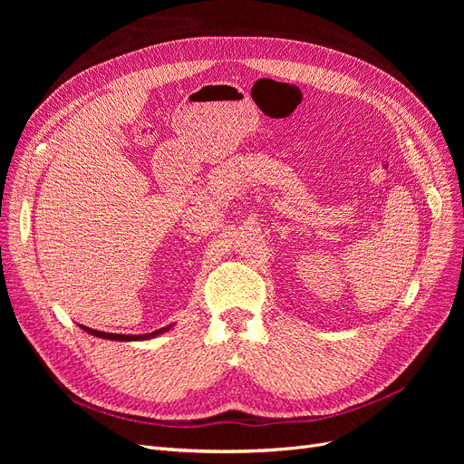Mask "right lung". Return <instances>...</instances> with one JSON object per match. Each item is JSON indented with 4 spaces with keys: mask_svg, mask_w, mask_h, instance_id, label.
Listing matches in <instances>:
<instances>
[{
    "mask_svg": "<svg viewBox=\"0 0 464 464\" xmlns=\"http://www.w3.org/2000/svg\"><path fill=\"white\" fill-rule=\"evenodd\" d=\"M82 327V331L93 334V336H100V338H107V340H118V343H133V340H149V338H156L160 336L161 333H167L173 325H167V327H161L154 333H144V334H116V333H103V331H95V329H90V327H84V325H79Z\"/></svg>",
    "mask_w": 464,
    "mask_h": 464,
    "instance_id": "add662e5",
    "label": "right lung"
}]
</instances>
